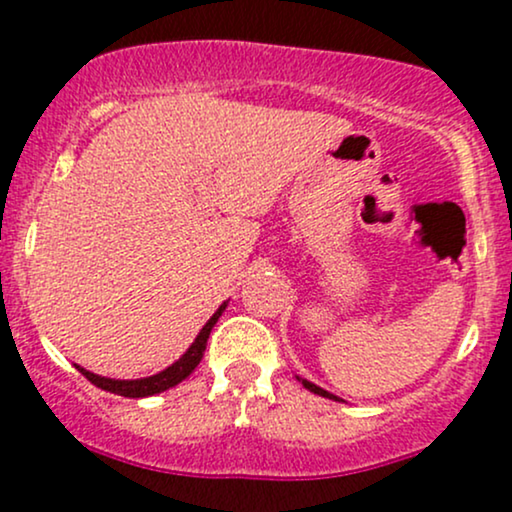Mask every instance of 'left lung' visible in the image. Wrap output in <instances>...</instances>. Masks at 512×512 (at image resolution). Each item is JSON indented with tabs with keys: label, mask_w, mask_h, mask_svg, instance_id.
Listing matches in <instances>:
<instances>
[{
	"label": "left lung",
	"mask_w": 512,
	"mask_h": 512,
	"mask_svg": "<svg viewBox=\"0 0 512 512\" xmlns=\"http://www.w3.org/2000/svg\"><path fill=\"white\" fill-rule=\"evenodd\" d=\"M298 380H301L305 390L315 392V395H320V397H330V399H337V397H334V395H330V392H327V390H322V387H317V385H313V383H308V380H303V378H298Z\"/></svg>",
	"instance_id": "obj_1"
}]
</instances>
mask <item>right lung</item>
I'll return each instance as SVG.
<instances>
[{
	"label": "right lung",
	"instance_id": "1",
	"mask_svg": "<svg viewBox=\"0 0 512 512\" xmlns=\"http://www.w3.org/2000/svg\"><path fill=\"white\" fill-rule=\"evenodd\" d=\"M223 308H226V303H223L221 308L216 310L214 315H211V320L202 327V332L197 334L195 344H192L190 349L182 354L180 361H175L173 366L161 370V373L151 375V378L113 380V378H101V375H96V373H88V370H84L81 366H76V368H79V373L84 375L86 380H91L93 385L101 387V390H105V392H113V395H120V397H151V395H158V392H163V390H168V387H175L178 383H182V380H185L187 375H190L192 370L199 366V361H202V356H204V349H207V339H209L211 327L216 325V320H219Z\"/></svg>",
	"mask_w": 512,
	"mask_h": 512
}]
</instances>
